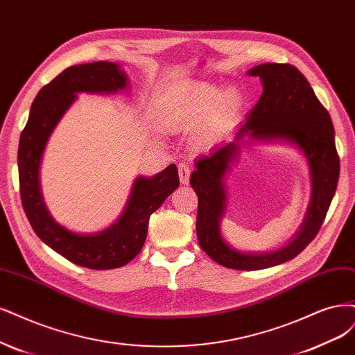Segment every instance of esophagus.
I'll use <instances>...</instances> for the list:
<instances>
[{
    "label": "esophagus",
    "mask_w": 355,
    "mask_h": 355,
    "mask_svg": "<svg viewBox=\"0 0 355 355\" xmlns=\"http://www.w3.org/2000/svg\"><path fill=\"white\" fill-rule=\"evenodd\" d=\"M189 176H191L189 167L187 164H179V179H180L182 185H188Z\"/></svg>",
    "instance_id": "esophagus-1"
}]
</instances>
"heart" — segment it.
Wrapping results in <instances>:
<instances>
[{
	"instance_id": "obj_1",
	"label": "heart",
	"mask_w": 355,
	"mask_h": 355,
	"mask_svg": "<svg viewBox=\"0 0 355 355\" xmlns=\"http://www.w3.org/2000/svg\"><path fill=\"white\" fill-rule=\"evenodd\" d=\"M242 105V95L227 87L218 91L210 83H192L164 94L157 104L160 125L172 132L195 129V142L200 146L214 144L235 121Z\"/></svg>"
}]
</instances>
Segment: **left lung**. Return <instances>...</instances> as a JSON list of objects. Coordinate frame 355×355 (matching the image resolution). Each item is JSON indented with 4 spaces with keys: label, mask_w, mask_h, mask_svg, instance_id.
Returning a JSON list of instances; mask_svg holds the SVG:
<instances>
[{
    "label": "left lung",
    "mask_w": 355,
    "mask_h": 355,
    "mask_svg": "<svg viewBox=\"0 0 355 355\" xmlns=\"http://www.w3.org/2000/svg\"><path fill=\"white\" fill-rule=\"evenodd\" d=\"M247 75L261 80L259 103L245 123L235 130L234 139L197 158L189 182L198 195L197 236L204 252L227 268L261 270L292 260L314 239L336 191L339 157L331 116L297 67L264 63L250 69ZM243 141L291 144L309 166L312 197L304 222L296 236L275 252H241L221 235L227 206L224 180Z\"/></svg>",
    "instance_id": "1"
}]
</instances>
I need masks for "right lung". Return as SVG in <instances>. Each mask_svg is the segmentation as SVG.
<instances>
[{"label":"right lung","mask_w":355,"mask_h":355,"mask_svg":"<svg viewBox=\"0 0 355 355\" xmlns=\"http://www.w3.org/2000/svg\"><path fill=\"white\" fill-rule=\"evenodd\" d=\"M128 85L129 78L117 63L95 61L67 67L36 95L19 141L20 197L35 234L69 261L95 270L121 267L139 254L150 216L179 187L178 167L170 164L151 178L138 176L112 226L95 234H78L60 225L48 210L41 191V163L50 137L78 94H116L126 91Z\"/></svg>","instance_id":"1"}]
</instances>
